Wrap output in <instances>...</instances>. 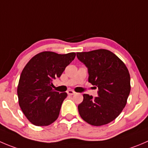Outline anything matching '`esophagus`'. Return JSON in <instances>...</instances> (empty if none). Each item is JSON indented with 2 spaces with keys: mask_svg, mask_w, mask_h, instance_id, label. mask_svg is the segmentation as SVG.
Wrapping results in <instances>:
<instances>
[{
  "mask_svg": "<svg viewBox=\"0 0 148 148\" xmlns=\"http://www.w3.org/2000/svg\"><path fill=\"white\" fill-rule=\"evenodd\" d=\"M67 93H68V95H73L75 94V92H74V90H69L67 91Z\"/></svg>",
  "mask_w": 148,
  "mask_h": 148,
  "instance_id": "1",
  "label": "esophagus"
}]
</instances>
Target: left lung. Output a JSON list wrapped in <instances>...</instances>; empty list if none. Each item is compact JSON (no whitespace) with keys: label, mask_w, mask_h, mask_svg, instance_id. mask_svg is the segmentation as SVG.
I'll return each mask as SVG.
<instances>
[{"label":"left lung","mask_w":148,"mask_h":148,"mask_svg":"<svg viewBox=\"0 0 148 148\" xmlns=\"http://www.w3.org/2000/svg\"><path fill=\"white\" fill-rule=\"evenodd\" d=\"M77 56L87 67L89 82L98 88V97L83 95V101L78 106L80 116L92 126L108 124L121 114L127 104L131 90L128 69L108 50L77 53Z\"/></svg>","instance_id":"1"}]
</instances>
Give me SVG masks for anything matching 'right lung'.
<instances>
[{"label": "right lung", "instance_id": "obj_1", "mask_svg": "<svg viewBox=\"0 0 148 148\" xmlns=\"http://www.w3.org/2000/svg\"><path fill=\"white\" fill-rule=\"evenodd\" d=\"M75 56V53L44 51L32 57L24 66L17 87L18 104L34 125L48 126L58 119L67 93L55 91L52 82L61 77Z\"/></svg>", "mask_w": 148, "mask_h": 148}]
</instances>
